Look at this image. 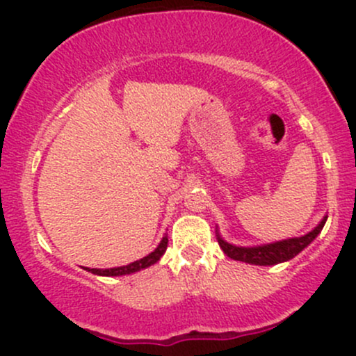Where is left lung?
I'll list each match as a JSON object with an SVG mask.
<instances>
[{"label": "left lung", "mask_w": 356, "mask_h": 356, "mask_svg": "<svg viewBox=\"0 0 356 356\" xmlns=\"http://www.w3.org/2000/svg\"><path fill=\"white\" fill-rule=\"evenodd\" d=\"M328 216L321 219V222L314 227L313 231H309L308 234L301 236V238H289L283 241H276V243L269 244H261V246H234V244L226 243L216 227V236H218V243L220 249L224 251V254L234 261H243L248 264H257V266H275V264L284 263V261L293 259L296 254H300L306 246L313 243L314 238L320 234L323 226H325Z\"/></svg>", "instance_id": "left-lung-1"}]
</instances>
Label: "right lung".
I'll return each mask as SVG.
<instances>
[{"mask_svg":"<svg viewBox=\"0 0 356 356\" xmlns=\"http://www.w3.org/2000/svg\"><path fill=\"white\" fill-rule=\"evenodd\" d=\"M167 243H169V239H167V236H164L161 243H159V246L155 248L150 254H147L145 257H142V259H138V261H134V263L127 264V266L108 268V269H97V268H85V269L92 273V275H99V276L132 275V273H137V271H140V269H145V268L152 266V264L157 263V261L164 256V252L167 249Z\"/></svg>","mask_w":356,"mask_h":356,"instance_id":"add662e5","label":"right lung"}]
</instances>
